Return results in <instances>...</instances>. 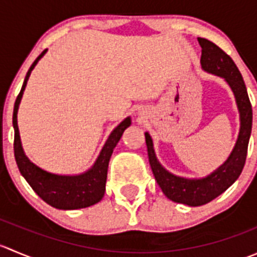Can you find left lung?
Wrapping results in <instances>:
<instances>
[{
	"label": "left lung",
	"instance_id": "obj_1",
	"mask_svg": "<svg viewBox=\"0 0 257 257\" xmlns=\"http://www.w3.org/2000/svg\"><path fill=\"white\" fill-rule=\"evenodd\" d=\"M201 46L200 63L204 71L224 78L234 92L240 113V132L236 144L226 162L214 173L203 179H186L177 177L165 170L155 157L153 141L145 133L150 167L158 185L168 199L189 206H200L214 200L224 193L240 177L247 155L248 139L252 126V108L242 76L236 64L221 48L205 38H198Z\"/></svg>",
	"mask_w": 257,
	"mask_h": 257
}]
</instances>
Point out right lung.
I'll list each match as a JSON object with an SVG mask.
<instances>
[{
    "mask_svg": "<svg viewBox=\"0 0 257 257\" xmlns=\"http://www.w3.org/2000/svg\"><path fill=\"white\" fill-rule=\"evenodd\" d=\"M47 49L42 52L36 58L31 68L26 74L25 82L21 88L20 94L15 102L14 108V128H15V159H16L17 167L20 169L22 177L27 180L31 188L35 193L42 199L48 205L61 210H76L82 208H88L94 205L98 201L102 200L105 191V181H107V172L109 159L112 157L113 149L118 144L119 139L121 138L123 132L131 125V118H125L115 129L110 133L109 138L105 142L99 157L95 160L94 165L87 170L85 173L79 175H57L41 169L36 164H33L22 149L21 144L20 132L17 125V110L20 105L21 98H22L23 90H25L30 74L37 62L40 61L46 53Z\"/></svg>",
    "mask_w": 257,
    "mask_h": 257,
    "instance_id": "1",
    "label": "right lung"
}]
</instances>
